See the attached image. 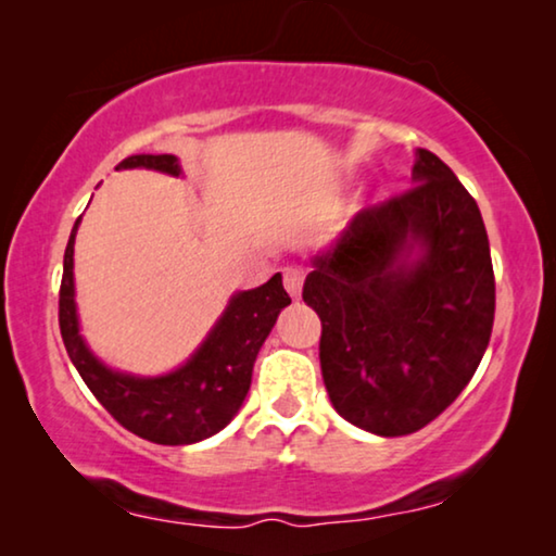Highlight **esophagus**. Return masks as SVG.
Listing matches in <instances>:
<instances>
[{
	"label": "esophagus",
	"instance_id": "esophagus-1",
	"mask_svg": "<svg viewBox=\"0 0 556 556\" xmlns=\"http://www.w3.org/2000/svg\"><path fill=\"white\" fill-rule=\"evenodd\" d=\"M303 278H306V273H303V268H299V265H286L283 268V286L286 291L291 293V299H299L301 295Z\"/></svg>",
	"mask_w": 556,
	"mask_h": 556
}]
</instances>
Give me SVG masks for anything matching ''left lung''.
Masks as SVG:
<instances>
[{
    "mask_svg": "<svg viewBox=\"0 0 556 556\" xmlns=\"http://www.w3.org/2000/svg\"><path fill=\"white\" fill-rule=\"evenodd\" d=\"M415 187L362 210L314 257L303 301L337 413L397 438L435 420L483 359L496 311L481 210L451 166L417 149Z\"/></svg>",
    "mask_w": 556,
    "mask_h": 556,
    "instance_id": "1",
    "label": "left lung"
}]
</instances>
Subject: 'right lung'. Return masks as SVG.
Masks as SVG:
<instances>
[{
	"label": "right lung",
	"mask_w": 556,
	"mask_h": 556,
	"mask_svg": "<svg viewBox=\"0 0 556 556\" xmlns=\"http://www.w3.org/2000/svg\"><path fill=\"white\" fill-rule=\"evenodd\" d=\"M156 169L179 177L172 154H134L116 169ZM80 217L75 219L65 248L60 283V333L67 356L96 400L116 422L134 435L159 445H189L215 435L232 420L250 390L253 364L263 341L276 324L280 308L291 303L280 273L253 291H240L219 316L215 329L202 341L185 367L164 377H134L103 367L90 354L78 329L73 286V245Z\"/></svg>",
	"instance_id": "obj_1"
}]
</instances>
